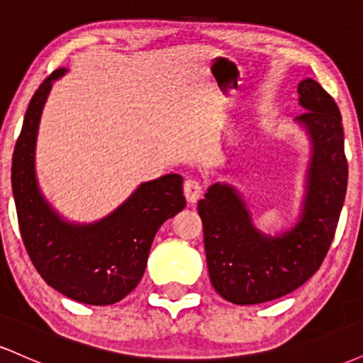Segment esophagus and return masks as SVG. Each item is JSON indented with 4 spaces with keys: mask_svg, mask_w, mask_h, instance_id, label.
I'll return each mask as SVG.
<instances>
[{
    "mask_svg": "<svg viewBox=\"0 0 363 363\" xmlns=\"http://www.w3.org/2000/svg\"><path fill=\"white\" fill-rule=\"evenodd\" d=\"M201 193H203V187L198 181H194V179H187L184 182V196L187 203L194 205V203L201 198Z\"/></svg>",
    "mask_w": 363,
    "mask_h": 363,
    "instance_id": "1",
    "label": "esophagus"
}]
</instances>
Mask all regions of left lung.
Wrapping results in <instances>:
<instances>
[{
    "mask_svg": "<svg viewBox=\"0 0 363 363\" xmlns=\"http://www.w3.org/2000/svg\"><path fill=\"white\" fill-rule=\"evenodd\" d=\"M297 91L306 112L295 124L309 138L311 160L294 227L278 235L261 232L242 194L227 182L211 184L198 203L211 285L237 306L274 301L309 280L331 245L345 203L348 162L338 106L312 78Z\"/></svg>",
    "mask_w": 363,
    "mask_h": 363,
    "instance_id": "8db88e82",
    "label": "left lung"
}]
</instances>
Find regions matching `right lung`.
Instances as JSON below:
<instances>
[{
	"label": "right lung",
	"instance_id": "obj_1",
	"mask_svg": "<svg viewBox=\"0 0 363 363\" xmlns=\"http://www.w3.org/2000/svg\"><path fill=\"white\" fill-rule=\"evenodd\" d=\"M66 72L60 68L49 74L25 112L11 162L16 216L25 249L49 286L82 303L109 306L136 289L158 228L184 210L182 177L165 174L141 182L123 205L97 222L62 218L37 182L35 143L52 83Z\"/></svg>",
	"mask_w": 363,
	"mask_h": 363
}]
</instances>
